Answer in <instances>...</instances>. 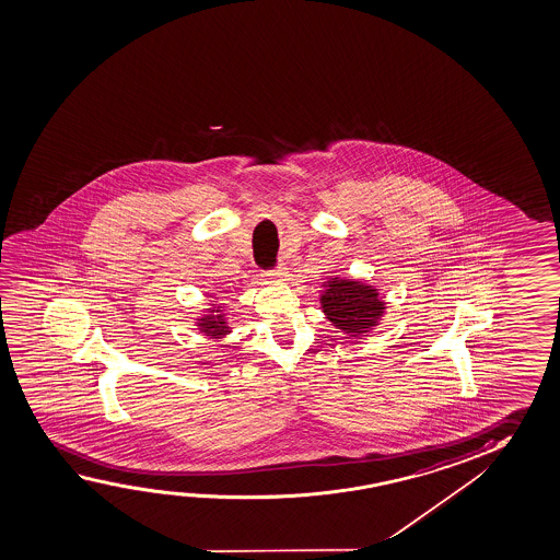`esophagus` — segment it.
<instances>
[{"label":"esophagus","instance_id":"obj_1","mask_svg":"<svg viewBox=\"0 0 560 560\" xmlns=\"http://www.w3.org/2000/svg\"><path fill=\"white\" fill-rule=\"evenodd\" d=\"M268 278H275V280H285L288 278V268L284 265H278L275 270H268Z\"/></svg>","mask_w":560,"mask_h":560}]
</instances>
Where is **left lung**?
Instances as JSON below:
<instances>
[{
	"label": "left lung",
	"instance_id": "left-lung-1",
	"mask_svg": "<svg viewBox=\"0 0 560 560\" xmlns=\"http://www.w3.org/2000/svg\"><path fill=\"white\" fill-rule=\"evenodd\" d=\"M327 319L347 338H360L382 320L385 302L373 285L350 278H330L320 293Z\"/></svg>",
	"mask_w": 560,
	"mask_h": 560
}]
</instances>
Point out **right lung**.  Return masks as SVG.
<instances>
[{
	"label": "right lung",
	"mask_w": 560,
	"mask_h": 560,
	"mask_svg": "<svg viewBox=\"0 0 560 560\" xmlns=\"http://www.w3.org/2000/svg\"><path fill=\"white\" fill-rule=\"evenodd\" d=\"M212 305V310L208 311L205 317L196 319V327L200 332H205L206 337L223 338L230 335L231 330L228 327V320L223 317L222 305H215V303Z\"/></svg>",
	"instance_id": "1"
}]
</instances>
